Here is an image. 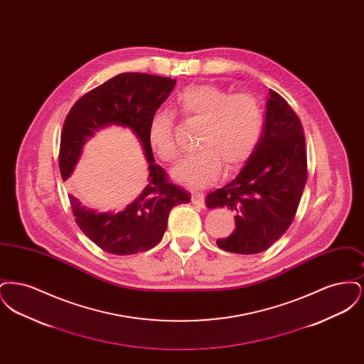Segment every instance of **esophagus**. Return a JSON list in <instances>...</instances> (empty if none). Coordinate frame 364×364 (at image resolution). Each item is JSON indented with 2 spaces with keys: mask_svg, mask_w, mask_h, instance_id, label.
Segmentation results:
<instances>
[{
  "mask_svg": "<svg viewBox=\"0 0 364 364\" xmlns=\"http://www.w3.org/2000/svg\"><path fill=\"white\" fill-rule=\"evenodd\" d=\"M191 202L193 205H198L200 208L205 206V195L202 192H192L191 193Z\"/></svg>",
  "mask_w": 364,
  "mask_h": 364,
  "instance_id": "1",
  "label": "esophagus"
}]
</instances>
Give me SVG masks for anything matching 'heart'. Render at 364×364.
I'll list each match as a JSON object with an SVG mask.
<instances>
[{
	"instance_id": "heart-1",
	"label": "heart",
	"mask_w": 364,
	"mask_h": 364,
	"mask_svg": "<svg viewBox=\"0 0 364 364\" xmlns=\"http://www.w3.org/2000/svg\"><path fill=\"white\" fill-rule=\"evenodd\" d=\"M181 114L203 122L198 151L186 156L172 171L174 180L191 188H205L221 174L244 165L259 146L264 129V110L257 97L248 92L230 94L211 85L186 87L176 97ZM147 139L156 156L174 161V114L161 109L151 116Z\"/></svg>"
}]
</instances>
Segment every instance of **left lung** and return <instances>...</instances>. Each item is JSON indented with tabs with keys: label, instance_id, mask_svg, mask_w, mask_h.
Wrapping results in <instances>:
<instances>
[{
	"label": "left lung",
	"instance_id": "obj_1",
	"mask_svg": "<svg viewBox=\"0 0 364 364\" xmlns=\"http://www.w3.org/2000/svg\"><path fill=\"white\" fill-rule=\"evenodd\" d=\"M306 181L301 122L288 102L270 90L258 149L233 181L206 198L208 208L236 213V229L226 239H218L217 245L242 255L267 250L292 224Z\"/></svg>",
	"mask_w": 364,
	"mask_h": 364
}]
</instances>
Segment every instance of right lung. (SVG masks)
Masks as SVG:
<instances>
[{
	"mask_svg": "<svg viewBox=\"0 0 364 364\" xmlns=\"http://www.w3.org/2000/svg\"><path fill=\"white\" fill-rule=\"evenodd\" d=\"M176 85L171 77L149 73H120L85 94L65 119L60 143V172L70 177L87 139L107 125L129 128L138 136L149 162V184L138 198L119 213H98L70 195L76 224L91 242L109 254L131 255L156 247L168 226L174 206L190 202V192L168 180L156 165L147 128L151 116Z\"/></svg>",
	"mask_w": 364,
	"mask_h": 364,
	"instance_id": "1",
	"label": "right lung"
}]
</instances>
